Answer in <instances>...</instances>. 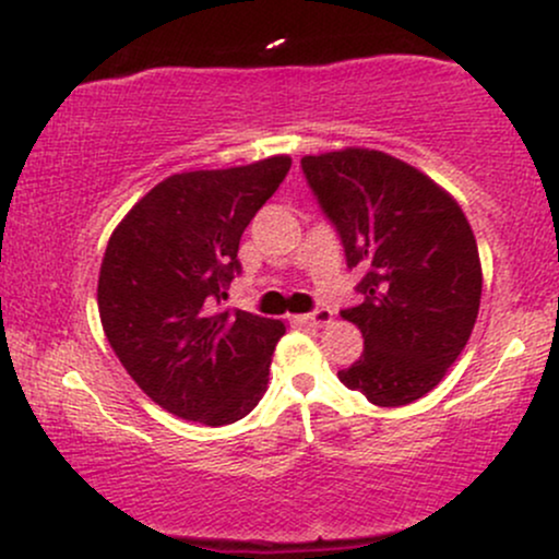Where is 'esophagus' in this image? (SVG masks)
Wrapping results in <instances>:
<instances>
[{
  "label": "esophagus",
  "mask_w": 559,
  "mask_h": 559,
  "mask_svg": "<svg viewBox=\"0 0 559 559\" xmlns=\"http://www.w3.org/2000/svg\"><path fill=\"white\" fill-rule=\"evenodd\" d=\"M297 320H299V323H305V325H312V329H320V325H329L331 323L333 312L325 310V307H318L316 312H310V316H301Z\"/></svg>",
  "instance_id": "esophagus-1"
}]
</instances>
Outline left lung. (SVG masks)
Here are the masks:
<instances>
[{
    "label": "left lung",
    "instance_id": "obj_1",
    "mask_svg": "<svg viewBox=\"0 0 559 559\" xmlns=\"http://www.w3.org/2000/svg\"><path fill=\"white\" fill-rule=\"evenodd\" d=\"M307 183L336 226L346 265L362 267V305L342 312L365 349L338 370L378 407L426 396L460 357L480 307V258L452 194L413 165L346 146L301 157Z\"/></svg>",
    "mask_w": 559,
    "mask_h": 559
}]
</instances>
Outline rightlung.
<instances>
[{"label": "right lung", "mask_w": 559, "mask_h": 559, "mask_svg": "<svg viewBox=\"0 0 559 559\" xmlns=\"http://www.w3.org/2000/svg\"><path fill=\"white\" fill-rule=\"evenodd\" d=\"M292 157L176 173L128 210L99 267L102 329L139 389L202 426H228L267 389L281 320L223 310L239 241Z\"/></svg>", "instance_id": "obj_1"}]
</instances>
